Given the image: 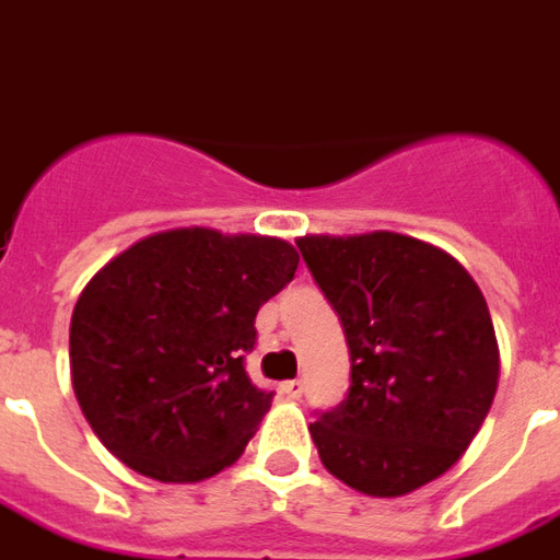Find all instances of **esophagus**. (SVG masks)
<instances>
[{"label":"esophagus","mask_w":560,"mask_h":560,"mask_svg":"<svg viewBox=\"0 0 560 560\" xmlns=\"http://www.w3.org/2000/svg\"><path fill=\"white\" fill-rule=\"evenodd\" d=\"M281 392L291 397V400H300L302 392H305V383L302 380H288V383L281 385Z\"/></svg>","instance_id":"34e87169"}]
</instances>
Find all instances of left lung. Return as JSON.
<instances>
[{
	"mask_svg": "<svg viewBox=\"0 0 560 560\" xmlns=\"http://www.w3.org/2000/svg\"><path fill=\"white\" fill-rule=\"evenodd\" d=\"M302 258L341 317L350 395L308 424L347 487L395 499L463 457L499 388V341L469 272L424 240L305 234Z\"/></svg>",
	"mask_w": 560,
	"mask_h": 560,
	"instance_id": "1",
	"label": "left lung"
}]
</instances>
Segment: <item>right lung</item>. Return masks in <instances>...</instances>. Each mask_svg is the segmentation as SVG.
Masks as SVG:
<instances>
[{"label": "right lung", "instance_id": "right-lung-1", "mask_svg": "<svg viewBox=\"0 0 560 560\" xmlns=\"http://www.w3.org/2000/svg\"><path fill=\"white\" fill-rule=\"evenodd\" d=\"M296 264L288 240L172 228L94 272L70 317V380L124 466L196 483L237 463L272 404L243 368L255 314Z\"/></svg>", "mask_w": 560, "mask_h": 560}]
</instances>
